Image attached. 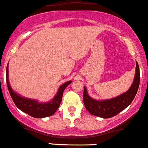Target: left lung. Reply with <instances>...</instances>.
Here are the masks:
<instances>
[{
  "mask_svg": "<svg viewBox=\"0 0 148 148\" xmlns=\"http://www.w3.org/2000/svg\"><path fill=\"white\" fill-rule=\"evenodd\" d=\"M140 81L139 67L136 62V69L134 81L129 89L120 96L110 99L96 100L88 95L86 88L84 86L83 101L86 110L93 115L103 118H110L118 114L132 102L134 99Z\"/></svg>",
  "mask_w": 148,
  "mask_h": 148,
  "instance_id": "8db88e82",
  "label": "left lung"
}]
</instances>
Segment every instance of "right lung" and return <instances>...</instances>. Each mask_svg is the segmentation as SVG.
<instances>
[{
	"mask_svg": "<svg viewBox=\"0 0 148 148\" xmlns=\"http://www.w3.org/2000/svg\"><path fill=\"white\" fill-rule=\"evenodd\" d=\"M6 83L11 97L18 109H20L23 112L27 113L33 118H43L52 115L57 111L62 101L63 91L68 85L71 83V81H68L60 85L53 99L47 102H40L36 99H28L15 92L9 83V64L6 67Z\"/></svg>",
	"mask_w": 148,
	"mask_h": 148,
	"instance_id": "obj_1",
	"label": "right lung"
}]
</instances>
